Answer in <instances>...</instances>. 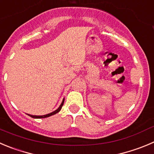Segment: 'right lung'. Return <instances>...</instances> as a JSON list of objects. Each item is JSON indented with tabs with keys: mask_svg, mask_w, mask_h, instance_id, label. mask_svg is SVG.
Listing matches in <instances>:
<instances>
[{
	"mask_svg": "<svg viewBox=\"0 0 154 154\" xmlns=\"http://www.w3.org/2000/svg\"><path fill=\"white\" fill-rule=\"evenodd\" d=\"M64 99L63 100L62 103H61V106H59V108L57 109H56L55 111L49 113V114H47V115H44V116H32V115H29V116H30V117L32 118H34V119H43V118H47V117H49V116H53V115L56 114V113H57L58 112H60V110L61 109V108H62L63 105H64Z\"/></svg>",
	"mask_w": 154,
	"mask_h": 154,
	"instance_id": "add662e5",
	"label": "right lung"
}]
</instances>
